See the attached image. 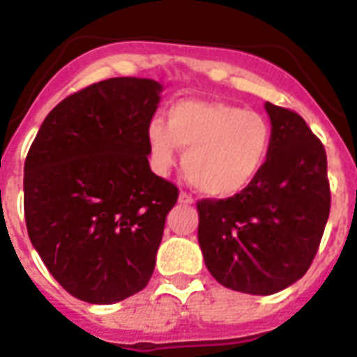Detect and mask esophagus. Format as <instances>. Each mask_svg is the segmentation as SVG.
Returning <instances> with one entry per match:
<instances>
[{
	"label": "esophagus",
	"mask_w": 357,
	"mask_h": 357,
	"mask_svg": "<svg viewBox=\"0 0 357 357\" xmlns=\"http://www.w3.org/2000/svg\"><path fill=\"white\" fill-rule=\"evenodd\" d=\"M178 202H181V204H193V202H195V199H193L190 193L181 192V195H178Z\"/></svg>",
	"instance_id": "1"
}]
</instances>
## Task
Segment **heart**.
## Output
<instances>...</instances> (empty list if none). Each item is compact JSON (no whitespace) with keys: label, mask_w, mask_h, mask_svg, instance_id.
Wrapping results in <instances>:
<instances>
[{"label":"heart","mask_w":357,"mask_h":357,"mask_svg":"<svg viewBox=\"0 0 357 357\" xmlns=\"http://www.w3.org/2000/svg\"><path fill=\"white\" fill-rule=\"evenodd\" d=\"M271 125L264 116L223 101L184 99L147 127L151 162L158 173L175 165L178 147L186 151L184 173L210 197L243 192L264 169L271 151Z\"/></svg>","instance_id":"obj_1"}]
</instances>
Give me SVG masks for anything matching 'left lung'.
I'll use <instances>...</instances> for the list:
<instances>
[{"mask_svg":"<svg viewBox=\"0 0 357 357\" xmlns=\"http://www.w3.org/2000/svg\"><path fill=\"white\" fill-rule=\"evenodd\" d=\"M265 110L273 139L264 169L234 197L197 202L208 271L249 295H273L306 275L330 215L324 145L289 108Z\"/></svg>","mask_w":357,"mask_h":357,"instance_id":"obj_1","label":"left lung"}]
</instances>
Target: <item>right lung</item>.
<instances>
[{
    "label": "right lung",
    "mask_w": 357,
    "mask_h": 357,
    "mask_svg": "<svg viewBox=\"0 0 357 357\" xmlns=\"http://www.w3.org/2000/svg\"><path fill=\"white\" fill-rule=\"evenodd\" d=\"M162 84L114 77L71 93L40 127L24 167L31 243L66 291L114 304L149 282L178 188L149 167Z\"/></svg>",
    "instance_id": "add662e5"
}]
</instances>
